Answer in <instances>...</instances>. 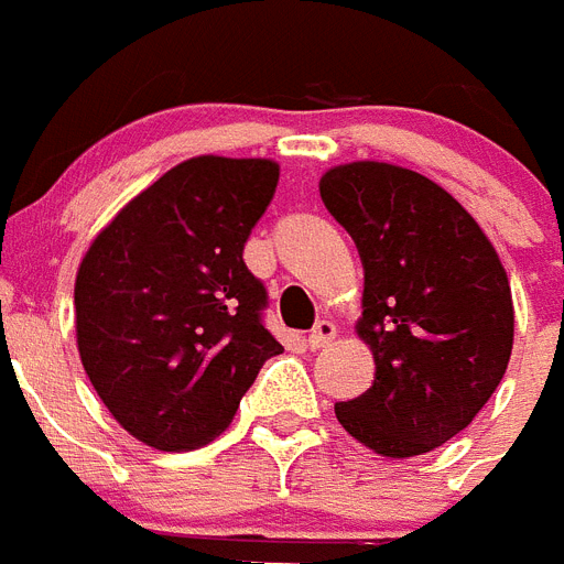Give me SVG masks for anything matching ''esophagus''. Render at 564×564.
Instances as JSON below:
<instances>
[{"label":"esophagus","instance_id":"esophagus-1","mask_svg":"<svg viewBox=\"0 0 564 564\" xmlns=\"http://www.w3.org/2000/svg\"><path fill=\"white\" fill-rule=\"evenodd\" d=\"M334 339H336V325H334V322H328V319L316 322L314 330L307 334V345H311V348H314V350L328 348V345Z\"/></svg>","mask_w":564,"mask_h":564}]
</instances>
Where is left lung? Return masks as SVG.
<instances>
[{"label": "left lung", "mask_w": 564, "mask_h": 564, "mask_svg": "<svg viewBox=\"0 0 564 564\" xmlns=\"http://www.w3.org/2000/svg\"><path fill=\"white\" fill-rule=\"evenodd\" d=\"M365 268L359 336L373 384L336 402L345 431L382 456H420L474 422L505 377L513 302L497 250L445 187L408 167L354 162L319 182Z\"/></svg>", "instance_id": "1"}]
</instances>
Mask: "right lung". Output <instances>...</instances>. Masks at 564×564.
<instances>
[{"label":"right lung","instance_id":"add662e5","mask_svg":"<svg viewBox=\"0 0 564 564\" xmlns=\"http://www.w3.org/2000/svg\"><path fill=\"white\" fill-rule=\"evenodd\" d=\"M279 182L271 159L196 156L128 202L76 273V341L113 420L144 445L187 451L234 420L282 345L242 259Z\"/></svg>","mask_w":564,"mask_h":564}]
</instances>
